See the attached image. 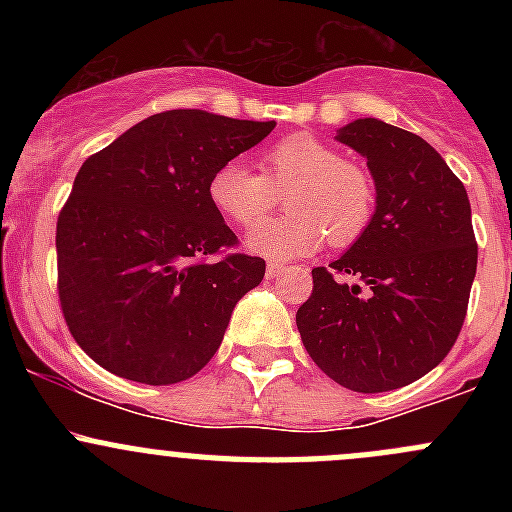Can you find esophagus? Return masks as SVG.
Returning <instances> with one entry per match:
<instances>
[{
    "label": "esophagus",
    "mask_w": 512,
    "mask_h": 512,
    "mask_svg": "<svg viewBox=\"0 0 512 512\" xmlns=\"http://www.w3.org/2000/svg\"><path fill=\"white\" fill-rule=\"evenodd\" d=\"M282 270H285V267H282L280 262H270V265H267V270H265V272H267V277H270V280H275V277L280 275Z\"/></svg>",
    "instance_id": "esophagus-1"
}]
</instances>
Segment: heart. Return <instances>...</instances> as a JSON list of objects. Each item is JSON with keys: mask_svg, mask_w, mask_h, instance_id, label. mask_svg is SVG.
Returning <instances> with one entry per match:
<instances>
[{"mask_svg": "<svg viewBox=\"0 0 512 512\" xmlns=\"http://www.w3.org/2000/svg\"><path fill=\"white\" fill-rule=\"evenodd\" d=\"M210 203L240 227L260 223L285 195L287 213L255 227L247 247L267 260L314 252L329 235L334 247L359 240L371 225L376 188L371 175L337 148L309 133H294L260 156V173L230 160L208 183Z\"/></svg>", "mask_w": 512, "mask_h": 512, "instance_id": "obj_1", "label": "heart"}]
</instances>
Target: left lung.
Returning a JSON list of instances; mask_svg holds the SVG:
<instances>
[{"mask_svg":"<svg viewBox=\"0 0 512 512\" xmlns=\"http://www.w3.org/2000/svg\"><path fill=\"white\" fill-rule=\"evenodd\" d=\"M337 141L366 158L376 210L339 260L312 270L297 329L329 379L379 394L421 379L451 352L478 245L466 188L421 136L359 118Z\"/></svg>","mask_w":512,"mask_h":512,"instance_id":"8db88e82","label":"left lung"}]
</instances>
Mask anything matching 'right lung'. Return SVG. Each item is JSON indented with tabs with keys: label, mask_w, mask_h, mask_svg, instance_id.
I'll return each instance as SVG.
<instances>
[{
	"label": "right lung",
	"mask_w": 512,
	"mask_h": 512,
	"mask_svg": "<svg viewBox=\"0 0 512 512\" xmlns=\"http://www.w3.org/2000/svg\"><path fill=\"white\" fill-rule=\"evenodd\" d=\"M272 128L178 108L84 160L56 220V267L66 327L98 366L168 386L213 359L265 260L235 252L208 183Z\"/></svg>",
	"instance_id": "obj_1"
}]
</instances>
